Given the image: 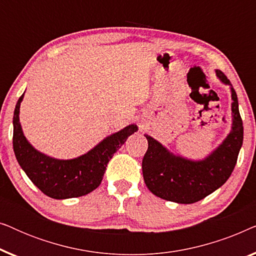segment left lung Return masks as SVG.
Segmentation results:
<instances>
[{
    "label": "left lung",
    "mask_w": 256,
    "mask_h": 256,
    "mask_svg": "<svg viewBox=\"0 0 256 256\" xmlns=\"http://www.w3.org/2000/svg\"><path fill=\"white\" fill-rule=\"evenodd\" d=\"M216 76L224 84L230 85L233 124L230 135L211 155L199 162L185 160L144 135L148 150L142 160L143 178L146 188L157 197L178 204H192L225 184L233 172L242 146L244 126L232 84L222 71H216Z\"/></svg>",
    "instance_id": "obj_1"
}]
</instances>
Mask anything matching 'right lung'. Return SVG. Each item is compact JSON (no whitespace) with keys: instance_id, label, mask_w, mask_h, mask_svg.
Masks as SVG:
<instances>
[{"instance_id":"1","label":"right lung","mask_w":256,"mask_h":256,"mask_svg":"<svg viewBox=\"0 0 256 256\" xmlns=\"http://www.w3.org/2000/svg\"><path fill=\"white\" fill-rule=\"evenodd\" d=\"M23 96H20L14 112V152L26 176L48 197L76 198L96 190L101 184L110 160L124 144L128 136L138 130L135 124H129L108 136L85 155L66 160L52 158L37 152L23 135L18 116Z\"/></svg>"}]
</instances>
